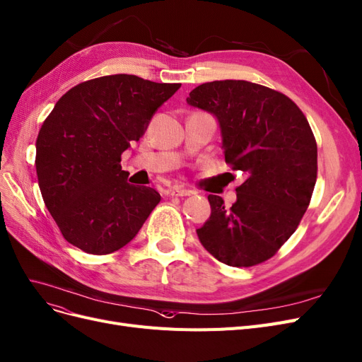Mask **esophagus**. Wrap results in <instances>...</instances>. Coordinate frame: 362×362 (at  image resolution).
<instances>
[{
    "instance_id": "obj_1",
    "label": "esophagus",
    "mask_w": 362,
    "mask_h": 362,
    "mask_svg": "<svg viewBox=\"0 0 362 362\" xmlns=\"http://www.w3.org/2000/svg\"><path fill=\"white\" fill-rule=\"evenodd\" d=\"M168 194H169V196L184 197V196H190L192 192H190V190H185V189H181V187H173V189H169V190H168Z\"/></svg>"
}]
</instances>
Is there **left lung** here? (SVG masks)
I'll use <instances>...</instances> for the list:
<instances>
[{
	"label": "left lung",
	"mask_w": 362,
	"mask_h": 362,
	"mask_svg": "<svg viewBox=\"0 0 362 362\" xmlns=\"http://www.w3.org/2000/svg\"><path fill=\"white\" fill-rule=\"evenodd\" d=\"M187 103L220 124L224 160L247 180L226 206L209 194L211 216L199 241L229 267L268 260L296 230L317 178V145L310 124L288 95L248 81L196 86Z\"/></svg>",
	"instance_id": "8db88e82"
}]
</instances>
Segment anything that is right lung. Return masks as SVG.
I'll use <instances>...</instances> for the list:
<instances>
[{
    "label": "right lung",
    "instance_id": "add662e5",
    "mask_svg": "<svg viewBox=\"0 0 362 362\" xmlns=\"http://www.w3.org/2000/svg\"><path fill=\"white\" fill-rule=\"evenodd\" d=\"M180 86L110 74L73 86L57 102L37 136L35 170L66 241L109 255L139 232L161 197L127 182L121 154Z\"/></svg>",
    "mask_w": 362,
    "mask_h": 362
}]
</instances>
